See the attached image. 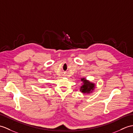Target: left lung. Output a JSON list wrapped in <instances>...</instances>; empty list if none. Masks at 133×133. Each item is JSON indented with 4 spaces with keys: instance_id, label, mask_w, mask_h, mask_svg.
<instances>
[{
    "instance_id": "1",
    "label": "left lung",
    "mask_w": 133,
    "mask_h": 133,
    "mask_svg": "<svg viewBox=\"0 0 133 133\" xmlns=\"http://www.w3.org/2000/svg\"><path fill=\"white\" fill-rule=\"evenodd\" d=\"M81 81L83 82V85L80 88V91L84 94H89L92 93L95 88V83L89 82L88 80L83 78L81 79Z\"/></svg>"
}]
</instances>
